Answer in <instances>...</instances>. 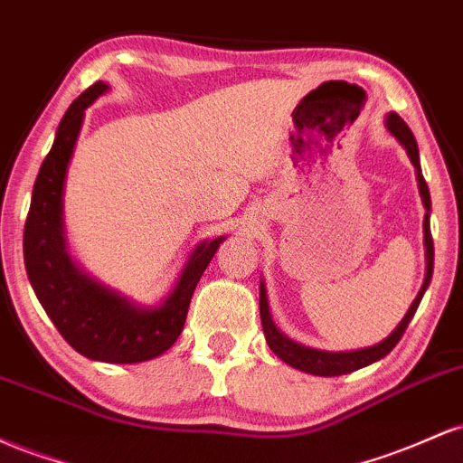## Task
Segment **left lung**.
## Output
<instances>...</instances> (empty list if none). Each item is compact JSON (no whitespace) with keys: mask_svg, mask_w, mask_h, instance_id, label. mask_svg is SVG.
Listing matches in <instances>:
<instances>
[{"mask_svg":"<svg viewBox=\"0 0 463 463\" xmlns=\"http://www.w3.org/2000/svg\"><path fill=\"white\" fill-rule=\"evenodd\" d=\"M387 130L401 141V146L405 147L409 158H411L413 167H416V176H418V187H420V195H422L424 209H427V215H424V248H427V274H424V283L420 287L416 300L411 302L409 311L405 313L401 324L390 333V337H385L383 342L374 344L370 348H361V350H348V353H326V350H316L309 346H302V344H296L294 339H289L287 335H283L276 328V324L272 322V316H269V307H268V296H265V287L261 283V291H259V309H261V324H263V333L265 339H268V346L272 348V353L279 359H283L285 364H289L291 368L307 372V374H316V376H339V374H348V372H354L359 368H365V365L374 364V361L383 359L385 354L392 353V348L401 342L402 333L407 331L409 322L411 317L416 316V309L422 300L424 291H427L429 283H431L433 276V237H431V224H429V211H431V195H429V187L427 180L422 176V169H420V156H418V143L413 139L411 130L405 121L401 119L396 113L387 115Z\"/></svg>","mask_w":463,"mask_h":463,"instance_id":"left-lung-1","label":"left lung"}]
</instances>
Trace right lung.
Listing matches in <instances>:
<instances>
[{
	"mask_svg": "<svg viewBox=\"0 0 463 463\" xmlns=\"http://www.w3.org/2000/svg\"><path fill=\"white\" fill-rule=\"evenodd\" d=\"M109 84L95 82L67 109L54 146L36 176L24 228V259L34 294L58 333L84 357L104 364H141L174 346L198 280L224 241V235L195 246L176 285L156 307H139L87 276L67 252L62 194L84 110Z\"/></svg>",
	"mask_w": 463,
	"mask_h": 463,
	"instance_id": "1",
	"label": "right lung"
}]
</instances>
